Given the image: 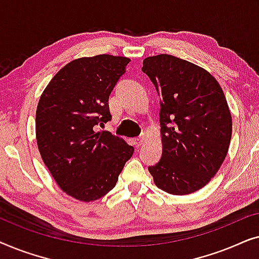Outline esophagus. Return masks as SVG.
I'll list each match as a JSON object with an SVG mask.
<instances>
[{
  "instance_id": "obj_1",
  "label": "esophagus",
  "mask_w": 259,
  "mask_h": 259,
  "mask_svg": "<svg viewBox=\"0 0 259 259\" xmlns=\"http://www.w3.org/2000/svg\"><path fill=\"white\" fill-rule=\"evenodd\" d=\"M145 140V136H141L139 138H136V139H133V144L136 145V147H140L141 145H143Z\"/></svg>"
}]
</instances>
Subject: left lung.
Instances as JSON below:
<instances>
[{
	"instance_id": "obj_1",
	"label": "left lung",
	"mask_w": 259,
	"mask_h": 259,
	"mask_svg": "<svg viewBox=\"0 0 259 259\" xmlns=\"http://www.w3.org/2000/svg\"><path fill=\"white\" fill-rule=\"evenodd\" d=\"M141 70L160 97L162 153L148 171L165 192H196L213 178L229 150L232 119L224 92L206 70L168 54L146 58Z\"/></svg>"
}]
</instances>
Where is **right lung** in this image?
<instances>
[{"label":"right lung","mask_w":259,"mask_h":259,"mask_svg":"<svg viewBox=\"0 0 259 259\" xmlns=\"http://www.w3.org/2000/svg\"><path fill=\"white\" fill-rule=\"evenodd\" d=\"M131 61L101 54L67 63L51 80L36 109V140L45 165L63 192L97 200L118 182L134 148L108 131V98Z\"/></svg>","instance_id":"obj_1"}]
</instances>
